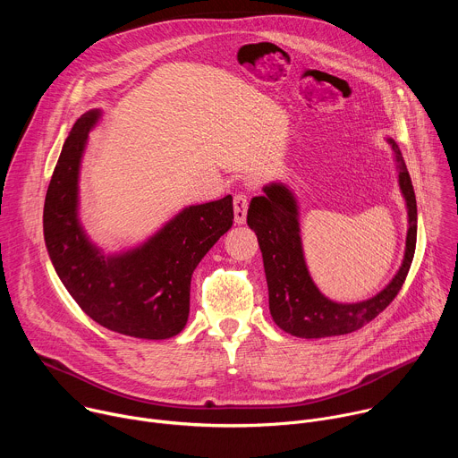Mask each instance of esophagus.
Wrapping results in <instances>:
<instances>
[{
    "label": "esophagus",
    "mask_w": 458,
    "mask_h": 458,
    "mask_svg": "<svg viewBox=\"0 0 458 458\" xmlns=\"http://www.w3.org/2000/svg\"><path fill=\"white\" fill-rule=\"evenodd\" d=\"M248 210V198L244 193H237L233 198V219L237 225H244Z\"/></svg>",
    "instance_id": "esophagus-1"
}]
</instances>
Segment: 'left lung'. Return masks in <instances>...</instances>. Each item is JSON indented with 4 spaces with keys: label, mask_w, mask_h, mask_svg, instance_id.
Segmentation results:
<instances>
[{
    "label": "left lung",
    "mask_w": 458,
    "mask_h": 458,
    "mask_svg": "<svg viewBox=\"0 0 458 458\" xmlns=\"http://www.w3.org/2000/svg\"><path fill=\"white\" fill-rule=\"evenodd\" d=\"M386 141L394 152L401 193L408 208V235L397 274L369 299L337 302L317 288L304 259L299 203L288 184L270 182L263 188V195L250 201L246 223L255 232L263 251L270 313L283 332L301 339L352 334L373 320L403 288L417 244V201L399 145L391 138Z\"/></svg>",
    "instance_id": "8db88e82"
}]
</instances>
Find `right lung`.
<instances>
[{
    "label": "right lung",
    "mask_w": 458,
    "mask_h": 458,
    "mask_svg": "<svg viewBox=\"0 0 458 458\" xmlns=\"http://www.w3.org/2000/svg\"><path fill=\"white\" fill-rule=\"evenodd\" d=\"M101 110L85 112L64 141L43 208L54 270L80 308L105 328L136 339L177 335L190 313V281L233 223L232 195L184 207L145 242L105 253L80 219V172Z\"/></svg>",
    "instance_id": "obj_1"
}]
</instances>
